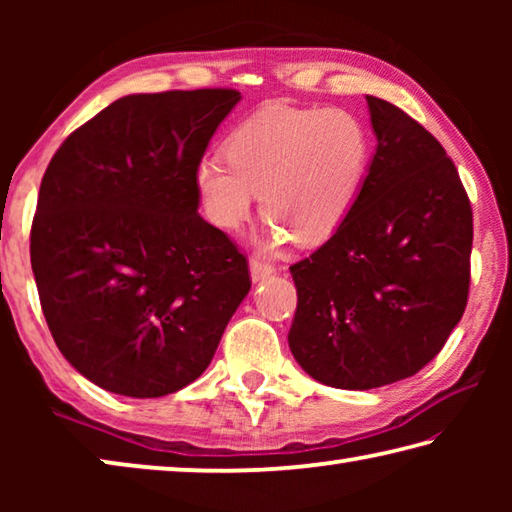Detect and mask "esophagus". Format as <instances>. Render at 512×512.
<instances>
[{
  "mask_svg": "<svg viewBox=\"0 0 512 512\" xmlns=\"http://www.w3.org/2000/svg\"><path fill=\"white\" fill-rule=\"evenodd\" d=\"M273 273H275V266L271 262H266V259H259V257L250 259V277H253V282L266 280V277Z\"/></svg>",
  "mask_w": 512,
  "mask_h": 512,
  "instance_id": "1",
  "label": "esophagus"
}]
</instances>
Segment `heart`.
I'll use <instances>...</instances> for the list:
<instances>
[{"label": "heart", "instance_id": "1", "mask_svg": "<svg viewBox=\"0 0 512 512\" xmlns=\"http://www.w3.org/2000/svg\"><path fill=\"white\" fill-rule=\"evenodd\" d=\"M370 153L368 128L350 110H262L225 137V160L196 164L194 185L216 228L239 230L259 194L273 244L289 235L298 244H318L352 210Z\"/></svg>", "mask_w": 512, "mask_h": 512}]
</instances>
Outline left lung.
Wrapping results in <instances>:
<instances>
[{
  "label": "left lung",
  "mask_w": 512,
  "mask_h": 512,
  "mask_svg": "<svg viewBox=\"0 0 512 512\" xmlns=\"http://www.w3.org/2000/svg\"><path fill=\"white\" fill-rule=\"evenodd\" d=\"M377 153L352 210L291 266L293 357L320 384L368 391L443 350L470 296L472 205L436 137L366 97Z\"/></svg>",
  "instance_id": "8db88e82"
}]
</instances>
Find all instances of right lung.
<instances>
[{"instance_id":"right-lung-1","label":"right lung","mask_w":512,"mask_h":512,"mask_svg":"<svg viewBox=\"0 0 512 512\" xmlns=\"http://www.w3.org/2000/svg\"><path fill=\"white\" fill-rule=\"evenodd\" d=\"M239 92L131 94L42 176L31 268L58 350L92 384L162 397L210 366L250 291L248 259L198 214L196 164Z\"/></svg>"}]
</instances>
